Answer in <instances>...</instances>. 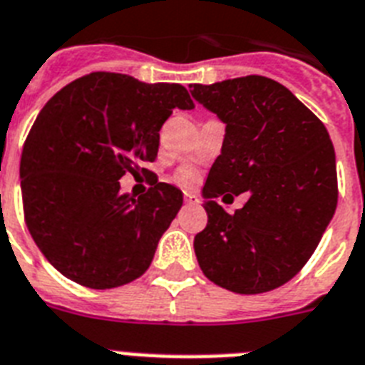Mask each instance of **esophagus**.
<instances>
[{"mask_svg": "<svg viewBox=\"0 0 365 365\" xmlns=\"http://www.w3.org/2000/svg\"><path fill=\"white\" fill-rule=\"evenodd\" d=\"M185 202H187V204H191V206H195V204H198V197L197 195H192V192H185Z\"/></svg>", "mask_w": 365, "mask_h": 365, "instance_id": "esophagus-1", "label": "esophagus"}]
</instances>
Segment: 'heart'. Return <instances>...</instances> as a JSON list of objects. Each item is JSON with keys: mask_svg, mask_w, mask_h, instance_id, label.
<instances>
[{"mask_svg": "<svg viewBox=\"0 0 365 365\" xmlns=\"http://www.w3.org/2000/svg\"><path fill=\"white\" fill-rule=\"evenodd\" d=\"M180 180H182L183 183H192L197 180V173H195L192 168H183L182 173H180Z\"/></svg>", "mask_w": 365, "mask_h": 365, "instance_id": "b5f03b06", "label": "heart"}]
</instances>
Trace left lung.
Segmentation results:
<instances>
[{"instance_id": "obj_1", "label": "left lung", "mask_w": 365, "mask_h": 365, "mask_svg": "<svg viewBox=\"0 0 365 365\" xmlns=\"http://www.w3.org/2000/svg\"><path fill=\"white\" fill-rule=\"evenodd\" d=\"M191 94L226 124L202 189L207 225L195 235L198 265L234 293L277 289L304 267L336 211L329 131L292 91L263 76L192 85ZM245 190L250 200L234 216L215 202Z\"/></svg>"}]
</instances>
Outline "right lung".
I'll use <instances>...</instances> for the list:
<instances>
[{
    "mask_svg": "<svg viewBox=\"0 0 365 365\" xmlns=\"http://www.w3.org/2000/svg\"><path fill=\"white\" fill-rule=\"evenodd\" d=\"M192 109L178 83L113 72L76 79L42 107L20 159L29 234L61 274L91 289L139 278L183 204L155 180L146 195L120 192L125 173L148 174L173 109Z\"/></svg>",
    "mask_w": 365,
    "mask_h": 365,
    "instance_id": "1",
    "label": "right lung"
}]
</instances>
